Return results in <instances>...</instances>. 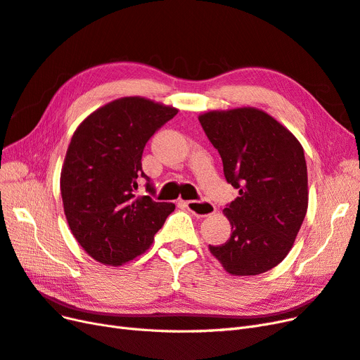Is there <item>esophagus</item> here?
Segmentation results:
<instances>
[{"label": "esophagus", "mask_w": 360, "mask_h": 360, "mask_svg": "<svg viewBox=\"0 0 360 360\" xmlns=\"http://www.w3.org/2000/svg\"><path fill=\"white\" fill-rule=\"evenodd\" d=\"M181 204L186 207V209L193 213L195 216L205 217L214 213V205L209 201H181Z\"/></svg>", "instance_id": "1"}]
</instances>
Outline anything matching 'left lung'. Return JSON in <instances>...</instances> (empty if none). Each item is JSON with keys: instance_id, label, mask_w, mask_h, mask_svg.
<instances>
[{"instance_id": "obj_1", "label": "left lung", "mask_w": 360, "mask_h": 360, "mask_svg": "<svg viewBox=\"0 0 360 360\" xmlns=\"http://www.w3.org/2000/svg\"><path fill=\"white\" fill-rule=\"evenodd\" d=\"M198 118L219 151L226 181L238 189L224 209L231 236L209 246L210 252L230 275L264 274L288 255L308 210L303 147L258 108L207 111Z\"/></svg>"}]
</instances>
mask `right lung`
Instances as JSON below:
<instances>
[{"instance_id":"add662e5","label":"right lung","mask_w":360,"mask_h":360,"mask_svg":"<svg viewBox=\"0 0 360 360\" xmlns=\"http://www.w3.org/2000/svg\"><path fill=\"white\" fill-rule=\"evenodd\" d=\"M177 112L146 97H122L76 127L61 168L63 207L76 242L99 263L123 266L144 254L176 209L136 189L143 177L155 193L141 158L147 141Z\"/></svg>"}]
</instances>
